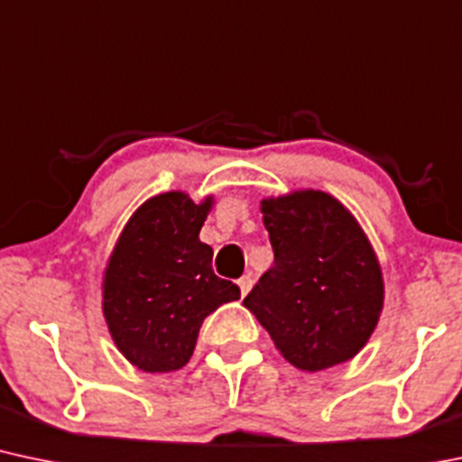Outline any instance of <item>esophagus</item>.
Listing matches in <instances>:
<instances>
[{
  "mask_svg": "<svg viewBox=\"0 0 462 462\" xmlns=\"http://www.w3.org/2000/svg\"><path fill=\"white\" fill-rule=\"evenodd\" d=\"M252 285H254V281H252V276H241L239 278V287H241V296H247L250 293Z\"/></svg>",
  "mask_w": 462,
  "mask_h": 462,
  "instance_id": "obj_1",
  "label": "esophagus"
}]
</instances>
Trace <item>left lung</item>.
<instances>
[{
	"label": "left lung",
	"mask_w": 462,
	"mask_h": 462,
	"mask_svg": "<svg viewBox=\"0 0 462 462\" xmlns=\"http://www.w3.org/2000/svg\"><path fill=\"white\" fill-rule=\"evenodd\" d=\"M273 265L243 305L287 362L324 371L355 357L383 305L382 270L351 212L320 190L265 199Z\"/></svg>",
	"instance_id": "left-lung-1"
}]
</instances>
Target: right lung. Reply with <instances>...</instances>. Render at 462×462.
I'll return each instance as SVG.
<instances>
[{
  "label": "right lung",
  "instance_id": "1",
  "mask_svg": "<svg viewBox=\"0 0 462 462\" xmlns=\"http://www.w3.org/2000/svg\"><path fill=\"white\" fill-rule=\"evenodd\" d=\"M208 210L210 199L157 195L131 217L111 254L103 311L116 346L140 371L184 368L206 318L241 298L212 272V247L199 241Z\"/></svg>",
  "mask_w": 462,
  "mask_h": 462
}]
</instances>
